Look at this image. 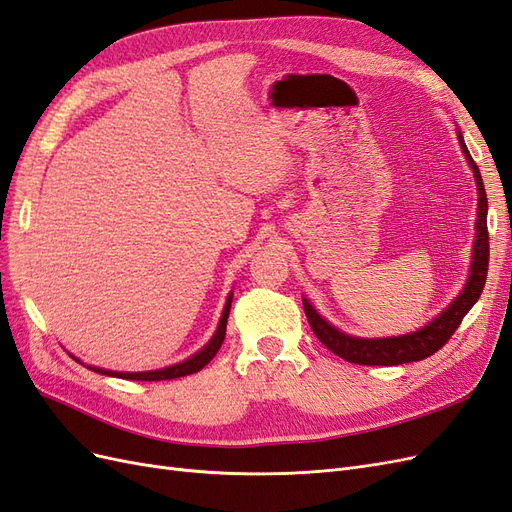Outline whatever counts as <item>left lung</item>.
<instances>
[{"label":"left lung","instance_id":"obj_1","mask_svg":"<svg viewBox=\"0 0 512 512\" xmlns=\"http://www.w3.org/2000/svg\"><path fill=\"white\" fill-rule=\"evenodd\" d=\"M459 145L463 156L468 158V164L474 170L476 188H478V211H476V239H474V252H472V265L468 282L463 290L457 294L455 301L448 305L444 312L433 318L427 327L418 329L408 335L399 337H378V339H365V337H352L344 331L335 329L333 324L324 320L316 309L312 307L307 299H303V309L309 327H312L314 335L320 342L327 346L333 354L342 356L348 363L356 365H401V363H412V361H423L433 352H438L451 335L457 331L463 316H466L472 305L478 301L480 292L485 288L487 280V267H489V232H487V194L483 177H480V170L476 162L472 160L470 151L463 143L461 132Z\"/></svg>","mask_w":512,"mask_h":512}]
</instances>
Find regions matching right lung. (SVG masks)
Listing matches in <instances>:
<instances>
[{
  "label": "right lung",
  "mask_w": 512,
  "mask_h": 512,
  "mask_svg": "<svg viewBox=\"0 0 512 512\" xmlns=\"http://www.w3.org/2000/svg\"><path fill=\"white\" fill-rule=\"evenodd\" d=\"M230 303H232V292L228 294L226 299V305H224V312H222V318H220V324H218V331L213 333V337L209 339V344L198 350L196 354H192L190 359H185L183 363H177V365H170V367H164V369H156V371H134V374H128V371H111V369H100V367H91L87 365L89 369L98 371V374H104V376H115V378H123V380H136V382H156V380H173V378H183V376H190V374H196V371L203 369L215 354H218L222 342H224V335H226V322H228V312H230ZM79 361V359H74Z\"/></svg>",
  "instance_id": "1"
}]
</instances>
